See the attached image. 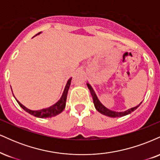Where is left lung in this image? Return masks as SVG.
<instances>
[{"label":"left lung","mask_w":160,"mask_h":160,"mask_svg":"<svg viewBox=\"0 0 160 160\" xmlns=\"http://www.w3.org/2000/svg\"><path fill=\"white\" fill-rule=\"evenodd\" d=\"M87 86H88V88H89V91H90L92 96L93 103H94L95 109H96L98 112H100L101 113H102V114H104L105 116H108V117H123V116L127 115V114H128V113H131L132 112L135 111V110H136L137 108L139 107V105L141 104V103L140 104H138V105L136 106V107H135V108H130V109H128V110H127V111H126L124 112H116V111H111V110L108 109L107 108L104 107L103 104L101 103L100 101L98 99V97H97L96 94L95 93L94 90H93V89L92 88V86L89 85V83H87Z\"/></svg>","instance_id":"obj_1"}]
</instances>
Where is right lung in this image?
I'll use <instances>...</instances> for the list:
<instances>
[{"label": "right lung", "instance_id": "add662e5", "mask_svg": "<svg viewBox=\"0 0 160 160\" xmlns=\"http://www.w3.org/2000/svg\"><path fill=\"white\" fill-rule=\"evenodd\" d=\"M40 33H38V34H39ZM71 80H72V78H70L68 81L67 84H66L65 90H64L63 94H62L61 98L58 101L57 103H56L54 105L51 106L48 108H45V109L40 110V111H32V110L28 109L25 107V106L22 105L19 101H17L18 104H19L20 107H22V109L25 110V111L28 112V113L32 114L36 117H40V118H47V117H55V116L59 114L60 113H62V111L65 109V104H66V99H67V95L68 92L70 85H71Z\"/></svg>", "mask_w": 160, "mask_h": 160}]
</instances>
